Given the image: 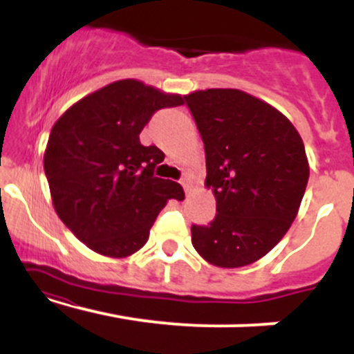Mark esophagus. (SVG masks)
Masks as SVG:
<instances>
[{
    "label": "esophagus",
    "instance_id": "obj_1",
    "mask_svg": "<svg viewBox=\"0 0 354 354\" xmlns=\"http://www.w3.org/2000/svg\"><path fill=\"white\" fill-rule=\"evenodd\" d=\"M181 185H183V188H185V191H186V193H188V191L191 189V180H189V178L188 176H185V178H181Z\"/></svg>",
    "mask_w": 354,
    "mask_h": 354
}]
</instances>
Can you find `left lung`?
<instances>
[{"mask_svg": "<svg viewBox=\"0 0 354 354\" xmlns=\"http://www.w3.org/2000/svg\"><path fill=\"white\" fill-rule=\"evenodd\" d=\"M185 101L205 143L206 186L216 198V216L191 226V243L214 266L251 265L298 214L310 178L301 136L283 113L239 89H203Z\"/></svg>", "mask_w": 354, "mask_h": 354, "instance_id": "1", "label": "left lung"}]
</instances>
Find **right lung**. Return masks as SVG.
<instances>
[{
    "label": "right lung",
    "instance_id": "1",
    "mask_svg": "<svg viewBox=\"0 0 354 354\" xmlns=\"http://www.w3.org/2000/svg\"><path fill=\"white\" fill-rule=\"evenodd\" d=\"M180 104V95L120 80L73 104L51 128L44 173L53 206L89 250L109 258L136 253L168 200H183L180 183L153 176L163 151L140 141L154 111Z\"/></svg>",
    "mask_w": 354,
    "mask_h": 354
}]
</instances>
